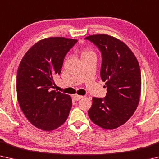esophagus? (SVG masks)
<instances>
[{
	"label": "esophagus",
	"mask_w": 159,
	"mask_h": 159,
	"mask_svg": "<svg viewBox=\"0 0 159 159\" xmlns=\"http://www.w3.org/2000/svg\"><path fill=\"white\" fill-rule=\"evenodd\" d=\"M83 98V96H81V95H73V98H74V100H76V101L79 100V99H82Z\"/></svg>",
	"instance_id": "1"
}]
</instances>
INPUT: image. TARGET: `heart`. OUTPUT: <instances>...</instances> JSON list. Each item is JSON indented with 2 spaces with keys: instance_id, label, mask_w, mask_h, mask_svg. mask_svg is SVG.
<instances>
[{
  "instance_id": "b5f03b06",
  "label": "heart",
  "mask_w": 159,
  "mask_h": 159,
  "mask_svg": "<svg viewBox=\"0 0 159 159\" xmlns=\"http://www.w3.org/2000/svg\"><path fill=\"white\" fill-rule=\"evenodd\" d=\"M91 53H93L92 50H88V49H84L81 52V57H82V56H85L86 55H89V54H91Z\"/></svg>"
}]
</instances>
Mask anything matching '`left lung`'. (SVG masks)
I'll return each instance as SVG.
<instances>
[{"label": "left lung", "mask_w": 159, "mask_h": 159, "mask_svg": "<svg viewBox=\"0 0 159 159\" xmlns=\"http://www.w3.org/2000/svg\"><path fill=\"white\" fill-rule=\"evenodd\" d=\"M93 43L102 56L100 76L106 82L104 98H93L88 114L90 120L106 130H113L128 120L138 106L141 71L131 50L116 38L107 34L85 38Z\"/></svg>", "instance_id": "obj_1"}]
</instances>
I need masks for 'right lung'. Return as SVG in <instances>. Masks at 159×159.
Here are the masks:
<instances>
[{"instance_id": "right-lung-1", "label": "right lung", "mask_w": 159, "mask_h": 159, "mask_svg": "<svg viewBox=\"0 0 159 159\" xmlns=\"http://www.w3.org/2000/svg\"><path fill=\"white\" fill-rule=\"evenodd\" d=\"M76 39L50 37L35 43L24 56L17 74V100L35 127L51 131L61 126L72 107L71 97L52 90L67 52Z\"/></svg>"}]
</instances>
